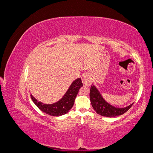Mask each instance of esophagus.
Wrapping results in <instances>:
<instances>
[{"label": "esophagus", "instance_id": "obj_1", "mask_svg": "<svg viewBox=\"0 0 153 153\" xmlns=\"http://www.w3.org/2000/svg\"><path fill=\"white\" fill-rule=\"evenodd\" d=\"M82 83L85 85L89 86L92 83V78L89 74H85L82 78Z\"/></svg>", "mask_w": 153, "mask_h": 153}]
</instances>
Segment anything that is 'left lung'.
<instances>
[{"label": "left lung", "instance_id": "obj_1", "mask_svg": "<svg viewBox=\"0 0 153 153\" xmlns=\"http://www.w3.org/2000/svg\"><path fill=\"white\" fill-rule=\"evenodd\" d=\"M90 100L92 108L96 113L104 117H113L121 115L126 112L130 108L133 103L125 107L120 108L114 106L108 103L101 94L99 90L94 85L92 84L90 89Z\"/></svg>", "mask_w": 153, "mask_h": 153}]
</instances>
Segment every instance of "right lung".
<instances>
[{"mask_svg": "<svg viewBox=\"0 0 153 153\" xmlns=\"http://www.w3.org/2000/svg\"><path fill=\"white\" fill-rule=\"evenodd\" d=\"M82 86L81 78H77L72 82L62 98L52 104H45L41 102L32 94H30V97L35 105L41 111L52 116L58 117L67 114L71 109L78 91Z\"/></svg>", "mask_w": 153, "mask_h": 153, "instance_id": "obj_1", "label": "right lung"}]
</instances>
